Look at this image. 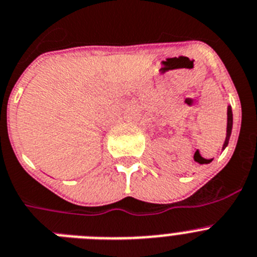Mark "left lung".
I'll use <instances>...</instances> for the list:
<instances>
[{
	"label": "left lung",
	"instance_id": "8db88e82",
	"mask_svg": "<svg viewBox=\"0 0 257 257\" xmlns=\"http://www.w3.org/2000/svg\"><path fill=\"white\" fill-rule=\"evenodd\" d=\"M231 128H233V111H231V107H227V130H226V139H225V143H223V148H226V146L229 144V139L230 135H231ZM197 162H200L197 159ZM209 161V160H208ZM203 164V162H201Z\"/></svg>",
	"mask_w": 257,
	"mask_h": 257
}]
</instances>
